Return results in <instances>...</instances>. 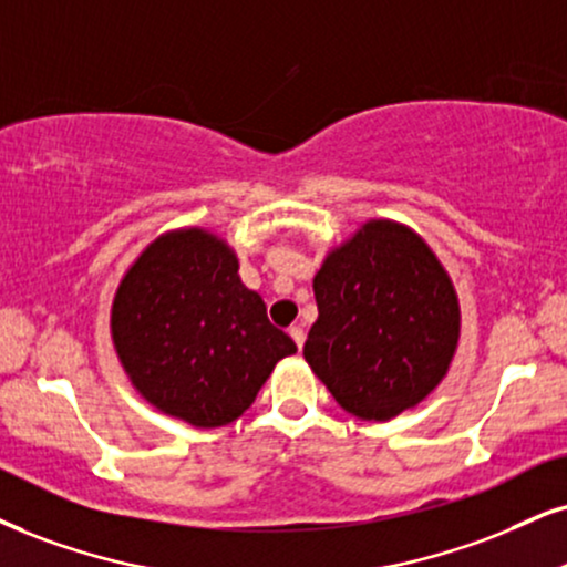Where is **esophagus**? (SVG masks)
<instances>
[{
  "mask_svg": "<svg viewBox=\"0 0 567 567\" xmlns=\"http://www.w3.org/2000/svg\"><path fill=\"white\" fill-rule=\"evenodd\" d=\"M289 337L295 339V344L302 349V344H305V328L302 326H291L289 328Z\"/></svg>",
  "mask_w": 567,
  "mask_h": 567,
  "instance_id": "obj_1",
  "label": "esophagus"
}]
</instances>
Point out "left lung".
Masks as SVG:
<instances>
[{"instance_id": "left-lung-1", "label": "left lung", "mask_w": 567, "mask_h": 567, "mask_svg": "<svg viewBox=\"0 0 567 567\" xmlns=\"http://www.w3.org/2000/svg\"><path fill=\"white\" fill-rule=\"evenodd\" d=\"M305 360L347 412L391 421L442 383L460 341L452 278L415 230L368 220L312 278Z\"/></svg>"}]
</instances>
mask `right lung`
<instances>
[{
  "label": "right lung",
  "instance_id": "1",
  "mask_svg": "<svg viewBox=\"0 0 567 567\" xmlns=\"http://www.w3.org/2000/svg\"><path fill=\"white\" fill-rule=\"evenodd\" d=\"M110 331L138 394L197 429L241 417L276 362L297 352L241 284L234 249L205 228L167 230L136 257Z\"/></svg>",
  "mask_w": 567,
  "mask_h": 567
}]
</instances>
